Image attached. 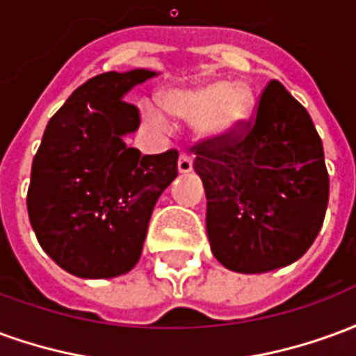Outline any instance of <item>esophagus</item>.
Returning <instances> with one entry per match:
<instances>
[{
    "instance_id": "1",
    "label": "esophagus",
    "mask_w": 356,
    "mask_h": 356,
    "mask_svg": "<svg viewBox=\"0 0 356 356\" xmlns=\"http://www.w3.org/2000/svg\"><path fill=\"white\" fill-rule=\"evenodd\" d=\"M177 168L181 173H188V171L193 170V156L186 154V152H181V154H179Z\"/></svg>"
}]
</instances>
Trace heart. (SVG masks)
<instances>
[{"mask_svg": "<svg viewBox=\"0 0 356 356\" xmlns=\"http://www.w3.org/2000/svg\"><path fill=\"white\" fill-rule=\"evenodd\" d=\"M162 106L170 114L194 122L204 139H221L236 131L254 110V93L246 83L208 80L191 88H171L162 93ZM140 110L154 129L163 131L168 120L150 102H140Z\"/></svg>", "mask_w": 356, "mask_h": 356, "instance_id": "obj_1", "label": "heart"}]
</instances>
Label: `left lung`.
<instances>
[{
  "mask_svg": "<svg viewBox=\"0 0 356 356\" xmlns=\"http://www.w3.org/2000/svg\"><path fill=\"white\" fill-rule=\"evenodd\" d=\"M193 150L209 244L223 267L268 273L311 248L328 206V171L313 120L280 81H268L250 122Z\"/></svg>",
  "mask_w": 356,
  "mask_h": 356,
  "instance_id": "8db88e82",
  "label": "left lung"
}]
</instances>
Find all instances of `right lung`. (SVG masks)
I'll list each match as a JSON object with an SVG mask.
<instances>
[{
	"label": "right lung",
	"mask_w": 356,
	"mask_h": 356,
	"mask_svg": "<svg viewBox=\"0 0 356 356\" xmlns=\"http://www.w3.org/2000/svg\"><path fill=\"white\" fill-rule=\"evenodd\" d=\"M152 70L104 72L51 118L32 162L26 206L43 252L80 278H114L139 261L160 194L177 177L175 148L140 154L124 143L140 124L125 93Z\"/></svg>",
	"instance_id": "add662e5"
}]
</instances>
